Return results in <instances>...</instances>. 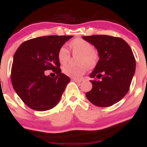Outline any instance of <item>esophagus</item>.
Masks as SVG:
<instances>
[{
    "mask_svg": "<svg viewBox=\"0 0 147 147\" xmlns=\"http://www.w3.org/2000/svg\"><path fill=\"white\" fill-rule=\"evenodd\" d=\"M72 81H73V82H76V83H81V82H82V80H80V79H75V78H72Z\"/></svg>",
    "mask_w": 147,
    "mask_h": 147,
    "instance_id": "1",
    "label": "esophagus"
}]
</instances>
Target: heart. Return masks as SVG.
I'll list each match as a JSON object with an SVG mask.
<instances>
[{
	"instance_id": "b5f03b06",
	"label": "heart",
	"mask_w": 147,
	"mask_h": 147,
	"mask_svg": "<svg viewBox=\"0 0 147 147\" xmlns=\"http://www.w3.org/2000/svg\"><path fill=\"white\" fill-rule=\"evenodd\" d=\"M72 52L74 53H80L82 55L80 63H86L90 68H93L97 64L98 55L94 50V48L90 43L81 38L74 39L70 43ZM57 57L59 62L62 64L66 63L70 57V52L65 45H62L59 49ZM87 70L86 65L75 66L72 65H65L62 68V72L65 75L75 79H80Z\"/></svg>"
}]
</instances>
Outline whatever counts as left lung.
Listing matches in <instances>:
<instances>
[{
    "label": "left lung",
    "instance_id": "1",
    "mask_svg": "<svg viewBox=\"0 0 147 147\" xmlns=\"http://www.w3.org/2000/svg\"><path fill=\"white\" fill-rule=\"evenodd\" d=\"M82 38L95 47L99 59L90 77L93 80L86 95L94 105L108 107L120 101L130 88L136 70V59L131 48L119 37L92 35ZM96 78H101L100 80Z\"/></svg>",
    "mask_w": 147,
    "mask_h": 147
}]
</instances>
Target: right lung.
<instances>
[{"mask_svg":"<svg viewBox=\"0 0 147 147\" xmlns=\"http://www.w3.org/2000/svg\"><path fill=\"white\" fill-rule=\"evenodd\" d=\"M72 36H40L23 42L15 52L11 70L13 88L28 107L45 111L59 102L70 79L61 73L57 53ZM56 73L52 78L45 70Z\"/></svg>","mask_w":147,"mask_h":147,"instance_id":"1","label":"right lung"}]
</instances>
